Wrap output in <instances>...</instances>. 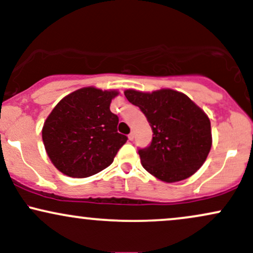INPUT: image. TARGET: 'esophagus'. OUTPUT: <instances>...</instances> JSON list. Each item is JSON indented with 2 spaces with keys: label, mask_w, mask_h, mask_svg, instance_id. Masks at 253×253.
<instances>
[{
  "label": "esophagus",
  "mask_w": 253,
  "mask_h": 253,
  "mask_svg": "<svg viewBox=\"0 0 253 253\" xmlns=\"http://www.w3.org/2000/svg\"><path fill=\"white\" fill-rule=\"evenodd\" d=\"M128 139H129V140H133V139H134V134H133V133H129Z\"/></svg>",
  "instance_id": "obj_1"
}]
</instances>
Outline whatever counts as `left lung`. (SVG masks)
<instances>
[{
	"label": "left lung",
	"mask_w": 253,
	"mask_h": 253,
	"mask_svg": "<svg viewBox=\"0 0 253 253\" xmlns=\"http://www.w3.org/2000/svg\"><path fill=\"white\" fill-rule=\"evenodd\" d=\"M124 92L144 113L153 132L150 146L139 150L144 169L165 183L193 176L211 147L208 115L187 95L173 89L152 92L126 89Z\"/></svg>",
	"instance_id": "1"
}]
</instances>
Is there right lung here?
I'll return each instance as SVG.
<instances>
[{"mask_svg":"<svg viewBox=\"0 0 253 253\" xmlns=\"http://www.w3.org/2000/svg\"><path fill=\"white\" fill-rule=\"evenodd\" d=\"M118 90L84 86L64 96L52 109L42 135L57 170L74 178L100 172L114 161L127 136L118 133L119 118L110 112Z\"/></svg>","mask_w":253,"mask_h":253,"instance_id":"right-lung-1","label":"right lung"}]
</instances>
